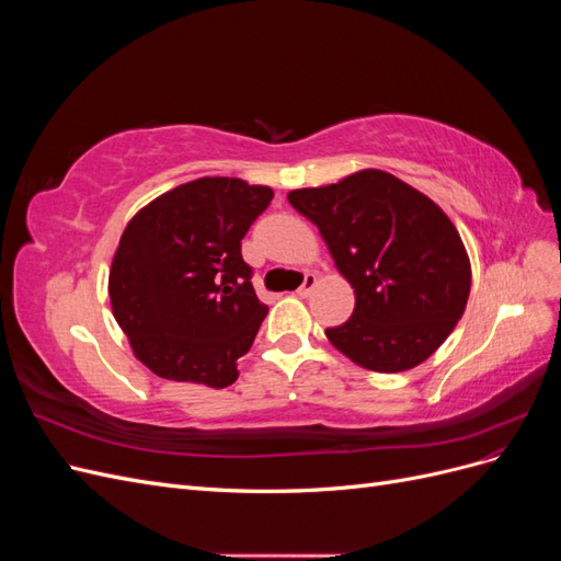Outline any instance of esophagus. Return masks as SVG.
<instances>
[{
    "label": "esophagus",
    "mask_w": 561,
    "mask_h": 561,
    "mask_svg": "<svg viewBox=\"0 0 561 561\" xmlns=\"http://www.w3.org/2000/svg\"><path fill=\"white\" fill-rule=\"evenodd\" d=\"M316 285H318L316 274H307V276H304V283L297 287V295H299V297H309V295L313 293Z\"/></svg>",
    "instance_id": "34e87169"
}]
</instances>
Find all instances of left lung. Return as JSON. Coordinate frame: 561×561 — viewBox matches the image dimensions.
<instances>
[{
	"label": "left lung",
	"instance_id": "obj_1",
	"mask_svg": "<svg viewBox=\"0 0 561 561\" xmlns=\"http://www.w3.org/2000/svg\"><path fill=\"white\" fill-rule=\"evenodd\" d=\"M318 227L355 290L353 316L330 342L375 371H404L428 358L466 311L470 262L456 227L414 186L383 171L287 194Z\"/></svg>",
	"mask_w": 561,
	"mask_h": 561
}]
</instances>
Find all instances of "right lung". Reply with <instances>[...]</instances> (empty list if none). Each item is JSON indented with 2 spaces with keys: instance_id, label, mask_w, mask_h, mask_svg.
I'll use <instances>...</instances> for the list:
<instances>
[{
  "instance_id": "add662e5",
  "label": "right lung",
  "mask_w": 561,
  "mask_h": 561,
  "mask_svg": "<svg viewBox=\"0 0 561 561\" xmlns=\"http://www.w3.org/2000/svg\"><path fill=\"white\" fill-rule=\"evenodd\" d=\"M274 192L236 178L175 186L135 215L118 241L112 311L154 375L231 386L266 307L241 241Z\"/></svg>"
}]
</instances>
